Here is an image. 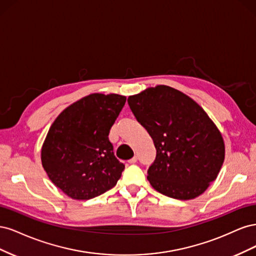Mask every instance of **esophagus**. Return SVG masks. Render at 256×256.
I'll list each match as a JSON object with an SVG mask.
<instances>
[{"label": "esophagus", "instance_id": "1", "mask_svg": "<svg viewBox=\"0 0 256 256\" xmlns=\"http://www.w3.org/2000/svg\"><path fill=\"white\" fill-rule=\"evenodd\" d=\"M136 161H138V157H136V156H134V158H131V159H130L128 162H129L130 164H136Z\"/></svg>", "mask_w": 256, "mask_h": 256}]
</instances>
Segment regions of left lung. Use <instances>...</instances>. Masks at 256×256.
Wrapping results in <instances>:
<instances>
[{
	"instance_id": "8db88e82",
	"label": "left lung",
	"mask_w": 256,
	"mask_h": 256,
	"mask_svg": "<svg viewBox=\"0 0 256 256\" xmlns=\"http://www.w3.org/2000/svg\"><path fill=\"white\" fill-rule=\"evenodd\" d=\"M128 104L157 150L147 171L152 187L176 200L202 194L218 176L226 154L223 138L207 113L166 85L129 96Z\"/></svg>"
}]
</instances>
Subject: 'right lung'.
Returning a JSON list of instances; mask_svg holds the SVG:
<instances>
[{
    "instance_id": "obj_1",
    "label": "right lung",
    "mask_w": 256,
    "mask_h": 256,
    "mask_svg": "<svg viewBox=\"0 0 256 256\" xmlns=\"http://www.w3.org/2000/svg\"><path fill=\"white\" fill-rule=\"evenodd\" d=\"M126 97L90 94L67 106L42 144L50 180L74 200H90L113 188L125 166L114 156L110 129Z\"/></svg>"
}]
</instances>
